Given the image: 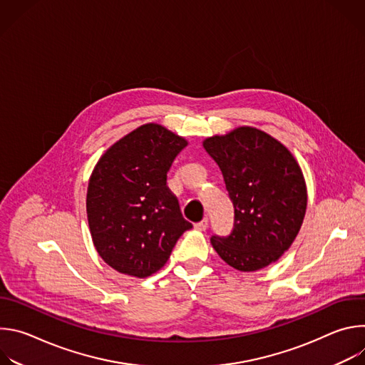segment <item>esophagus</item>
Instances as JSON below:
<instances>
[{"instance_id":"34e87169","label":"esophagus","mask_w":365,"mask_h":365,"mask_svg":"<svg viewBox=\"0 0 365 365\" xmlns=\"http://www.w3.org/2000/svg\"><path fill=\"white\" fill-rule=\"evenodd\" d=\"M207 228V218H203L200 222L195 224V230L197 231H205Z\"/></svg>"}]
</instances>
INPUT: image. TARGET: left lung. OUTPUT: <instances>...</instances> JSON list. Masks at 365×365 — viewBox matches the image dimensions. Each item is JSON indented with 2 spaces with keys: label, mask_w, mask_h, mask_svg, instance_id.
<instances>
[{
  "label": "left lung",
  "mask_w": 365,
  "mask_h": 365,
  "mask_svg": "<svg viewBox=\"0 0 365 365\" xmlns=\"http://www.w3.org/2000/svg\"><path fill=\"white\" fill-rule=\"evenodd\" d=\"M202 145L221 169L234 205L232 232L214 235V250L244 273L276 263L297 237L307 206L294 155L266 131L248 125L207 137Z\"/></svg>",
  "instance_id": "obj_1"
}]
</instances>
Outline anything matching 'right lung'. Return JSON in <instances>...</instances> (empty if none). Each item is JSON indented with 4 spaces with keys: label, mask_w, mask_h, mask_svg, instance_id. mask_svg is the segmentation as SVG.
Segmentation results:
<instances>
[{
    "label": "right lung",
    "mask_w": 365,
    "mask_h": 365,
    "mask_svg": "<svg viewBox=\"0 0 365 365\" xmlns=\"http://www.w3.org/2000/svg\"><path fill=\"white\" fill-rule=\"evenodd\" d=\"M187 140L166 127H137L103 153L86 192L93 247L118 273L144 279L159 272L180 235L192 228L166 185Z\"/></svg>",
    "instance_id": "right-lung-1"
}]
</instances>
